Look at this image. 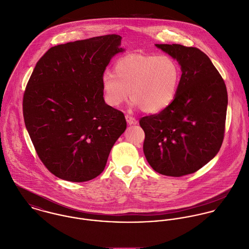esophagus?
<instances>
[{"label": "esophagus", "mask_w": 249, "mask_h": 249, "mask_svg": "<svg viewBox=\"0 0 249 249\" xmlns=\"http://www.w3.org/2000/svg\"><path fill=\"white\" fill-rule=\"evenodd\" d=\"M125 118H126V121H127V123L129 124V125H134V124H137L138 123V121H137V119L135 118V117H133V116H131V115H126L125 116Z\"/></svg>", "instance_id": "34e87169"}]
</instances>
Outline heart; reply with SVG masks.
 Masks as SVG:
<instances>
[{
    "instance_id": "heart-1",
    "label": "heart",
    "mask_w": 249,
    "mask_h": 249,
    "mask_svg": "<svg viewBox=\"0 0 249 249\" xmlns=\"http://www.w3.org/2000/svg\"><path fill=\"white\" fill-rule=\"evenodd\" d=\"M113 72H105L101 78L107 105L118 107L130 92L132 106L149 114L160 113L172 104L181 80L178 62L167 54H128L115 62Z\"/></svg>"
}]
</instances>
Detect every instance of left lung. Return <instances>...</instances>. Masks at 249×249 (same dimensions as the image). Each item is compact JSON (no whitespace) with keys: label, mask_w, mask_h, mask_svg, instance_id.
Returning a JSON list of instances; mask_svg holds the SVG:
<instances>
[{"label":"left lung","mask_w":249,"mask_h":249,"mask_svg":"<svg viewBox=\"0 0 249 249\" xmlns=\"http://www.w3.org/2000/svg\"><path fill=\"white\" fill-rule=\"evenodd\" d=\"M176 59L182 76L176 97L163 111L142 117L143 152L160 174L181 177L197 171L221 147L228 96L206 53L180 44H155Z\"/></svg>","instance_id":"obj_1"}]
</instances>
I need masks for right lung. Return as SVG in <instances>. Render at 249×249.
Wrapping results in <instances>:
<instances>
[{
	"mask_svg": "<svg viewBox=\"0 0 249 249\" xmlns=\"http://www.w3.org/2000/svg\"><path fill=\"white\" fill-rule=\"evenodd\" d=\"M107 35L52 47L36 63L24 99L25 125L54 176L86 182L100 175L127 127L123 112L105 103L101 78L120 48Z\"/></svg>",
	"mask_w": 249,
	"mask_h": 249,
	"instance_id": "right-lung-1",
	"label": "right lung"
}]
</instances>
